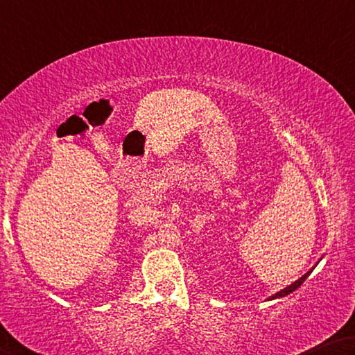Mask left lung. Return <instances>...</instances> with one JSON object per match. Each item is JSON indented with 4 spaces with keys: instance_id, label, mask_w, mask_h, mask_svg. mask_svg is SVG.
Masks as SVG:
<instances>
[{
    "instance_id": "obj_1",
    "label": "left lung",
    "mask_w": 355,
    "mask_h": 355,
    "mask_svg": "<svg viewBox=\"0 0 355 355\" xmlns=\"http://www.w3.org/2000/svg\"><path fill=\"white\" fill-rule=\"evenodd\" d=\"M313 268H315V266H313ZM312 268V270H313ZM312 270H310V271H307L306 272V275H304L301 279H297V281L296 282H293V284H291V285H288V287H285L284 290H281V291H277V293L276 295H272V296H270V301L271 300H279V297H284V296H288L290 293H293V291L297 288V287H301V284L304 282V281H306V279L310 276V272H312Z\"/></svg>"
}]
</instances>
